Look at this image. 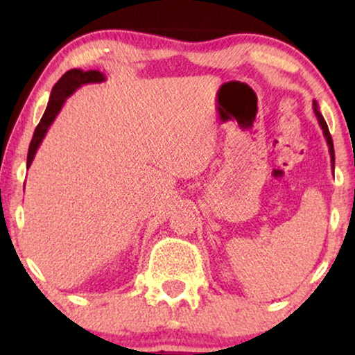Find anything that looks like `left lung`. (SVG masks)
<instances>
[{
	"mask_svg": "<svg viewBox=\"0 0 355 355\" xmlns=\"http://www.w3.org/2000/svg\"><path fill=\"white\" fill-rule=\"evenodd\" d=\"M313 111H315V114H317V119H318L320 125H322V129H323V134H324V137H327V142H328V147H329V155H331V162H333V166H334V148H333V139H331V134H329V130H328L327 121L323 119L322 113H320V111H318L317 101H313Z\"/></svg>",
	"mask_w": 355,
	"mask_h": 355,
	"instance_id": "1",
	"label": "left lung"
}]
</instances>
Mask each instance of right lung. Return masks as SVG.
I'll use <instances>...</instances> for the list:
<instances>
[{
  "mask_svg": "<svg viewBox=\"0 0 355 355\" xmlns=\"http://www.w3.org/2000/svg\"><path fill=\"white\" fill-rule=\"evenodd\" d=\"M105 80V76L101 74L100 71H80V69H71L62 74V77L60 80L56 82L55 87L51 90V96L50 101H48V106L43 113L40 123L35 128V132H33L32 142L28 145V153H27V168L31 166L33 157H35V152L40 145L42 139L45 137L48 128L50 124L55 121L56 114L60 113L62 103L64 100L69 96L72 92H74L77 87H80L82 84H90V82H101Z\"/></svg>",
  "mask_w": 355,
  "mask_h": 355,
  "instance_id": "right-lung-1",
  "label": "right lung"
}]
</instances>
